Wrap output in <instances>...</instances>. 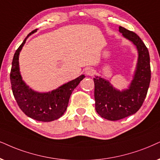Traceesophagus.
<instances>
[{
    "label": "esophagus",
    "mask_w": 160,
    "mask_h": 160,
    "mask_svg": "<svg viewBox=\"0 0 160 160\" xmlns=\"http://www.w3.org/2000/svg\"><path fill=\"white\" fill-rule=\"evenodd\" d=\"M85 74H86V75L92 76L94 74V70L91 67H87L85 68Z\"/></svg>",
    "instance_id": "esophagus-1"
}]
</instances>
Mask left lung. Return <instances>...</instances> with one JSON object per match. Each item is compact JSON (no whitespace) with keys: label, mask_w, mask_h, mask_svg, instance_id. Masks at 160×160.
Listing matches in <instances>:
<instances>
[{"label":"left lung","mask_w":160,"mask_h":160,"mask_svg":"<svg viewBox=\"0 0 160 160\" xmlns=\"http://www.w3.org/2000/svg\"><path fill=\"white\" fill-rule=\"evenodd\" d=\"M119 32L136 46L138 59L128 88L120 91L106 79L99 76L94 78L96 112L101 117L112 121L131 116L140 108L151 81L150 57L142 40L134 32L122 26H119Z\"/></svg>","instance_id":"1"}]
</instances>
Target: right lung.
Segmentation results:
<instances>
[{"instance_id":"add662e5","label":"right lung","mask_w":160,"mask_h":160,"mask_svg":"<svg viewBox=\"0 0 160 160\" xmlns=\"http://www.w3.org/2000/svg\"><path fill=\"white\" fill-rule=\"evenodd\" d=\"M34 32L27 35L14 54L10 72L12 90L18 106L26 116L41 122H51L59 119L65 113L71 94L85 75L82 74L48 92H38L29 88L20 72L19 54L26 39Z\"/></svg>"}]
</instances>
